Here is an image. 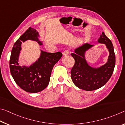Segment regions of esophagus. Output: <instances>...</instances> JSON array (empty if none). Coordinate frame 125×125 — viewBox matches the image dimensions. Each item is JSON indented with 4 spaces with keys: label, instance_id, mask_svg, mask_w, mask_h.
<instances>
[{
    "label": "esophagus",
    "instance_id": "esophagus-1",
    "mask_svg": "<svg viewBox=\"0 0 125 125\" xmlns=\"http://www.w3.org/2000/svg\"><path fill=\"white\" fill-rule=\"evenodd\" d=\"M69 54V51L68 50H66L64 52H63V55H67Z\"/></svg>",
    "mask_w": 125,
    "mask_h": 125
}]
</instances>
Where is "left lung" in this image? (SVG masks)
Here are the masks:
<instances>
[{
  "mask_svg": "<svg viewBox=\"0 0 125 125\" xmlns=\"http://www.w3.org/2000/svg\"><path fill=\"white\" fill-rule=\"evenodd\" d=\"M98 42L106 44L110 52L107 62L98 68L89 66L84 57L86 51L93 45L86 43L71 54L75 61L71 71V78L77 87L85 91H94L104 86L110 80L115 66V54L111 41L102 32Z\"/></svg>",
  "mask_w": 125,
  "mask_h": 125,
  "instance_id": "8db88e82",
  "label": "left lung"
}]
</instances>
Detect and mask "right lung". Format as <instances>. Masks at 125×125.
<instances>
[{"label": "right lung", "mask_w": 125, "mask_h": 125, "mask_svg": "<svg viewBox=\"0 0 125 125\" xmlns=\"http://www.w3.org/2000/svg\"><path fill=\"white\" fill-rule=\"evenodd\" d=\"M39 34L35 29L29 27L20 37L14 44L9 61L10 71L15 83L24 91L30 93H37L48 86L53 66L60 59L62 53H48L41 51L39 58L29 67L19 66L18 58L22 42L32 40L39 45Z\"/></svg>", "instance_id": "add662e5"}]
</instances>
